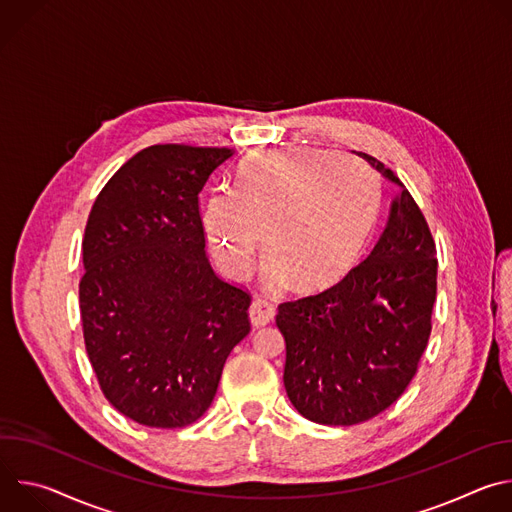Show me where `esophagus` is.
I'll list each match as a JSON object with an SVG mask.
<instances>
[{
  "mask_svg": "<svg viewBox=\"0 0 512 512\" xmlns=\"http://www.w3.org/2000/svg\"><path fill=\"white\" fill-rule=\"evenodd\" d=\"M275 318V308L265 302V300H255L249 308V320L253 324V328H261V326H267L269 322H273Z\"/></svg>",
  "mask_w": 512,
  "mask_h": 512,
  "instance_id": "34e87169",
  "label": "esophagus"
}]
</instances>
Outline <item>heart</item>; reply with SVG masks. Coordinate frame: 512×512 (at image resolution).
I'll return each instance as SVG.
<instances>
[{"mask_svg": "<svg viewBox=\"0 0 512 512\" xmlns=\"http://www.w3.org/2000/svg\"><path fill=\"white\" fill-rule=\"evenodd\" d=\"M379 208V182L362 164L279 148L245 162L237 192L216 190L202 223L208 249L229 277L243 279L265 241L267 287L291 279L300 291H318L358 261Z\"/></svg>", "mask_w": 512, "mask_h": 512, "instance_id": "obj_1", "label": "heart"}]
</instances>
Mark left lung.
Returning <instances> with one entry per match:
<instances>
[{
  "mask_svg": "<svg viewBox=\"0 0 512 512\" xmlns=\"http://www.w3.org/2000/svg\"><path fill=\"white\" fill-rule=\"evenodd\" d=\"M399 186L371 255L342 281L279 304L285 338L283 385L306 419L362 423L391 407L417 373L431 334L437 259L425 216L399 178L358 154Z\"/></svg>",
  "mask_w": 512,
  "mask_h": 512,
  "instance_id": "left-lung-1",
  "label": "left lung"
}]
</instances>
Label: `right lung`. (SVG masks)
Instances as JSON below:
<instances>
[{"label":"right lung","mask_w":512,"mask_h":512,"mask_svg":"<svg viewBox=\"0 0 512 512\" xmlns=\"http://www.w3.org/2000/svg\"><path fill=\"white\" fill-rule=\"evenodd\" d=\"M229 148L152 145L99 192L79 283L89 360L107 401L148 427H186L210 407L251 296L206 259L198 198Z\"/></svg>","instance_id":"1"}]
</instances>
